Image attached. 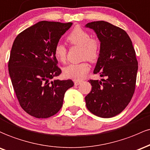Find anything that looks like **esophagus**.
<instances>
[{"label": "esophagus", "mask_w": 150, "mask_h": 150, "mask_svg": "<svg viewBox=\"0 0 150 150\" xmlns=\"http://www.w3.org/2000/svg\"><path fill=\"white\" fill-rule=\"evenodd\" d=\"M74 84L76 86H78L79 85L82 83V81H80V80H74Z\"/></svg>", "instance_id": "esophagus-1"}]
</instances>
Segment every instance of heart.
Returning <instances> with one entry per match:
<instances>
[{
  "instance_id": "obj_1",
  "label": "heart",
  "mask_w": 150,
  "mask_h": 150,
  "mask_svg": "<svg viewBox=\"0 0 150 150\" xmlns=\"http://www.w3.org/2000/svg\"><path fill=\"white\" fill-rule=\"evenodd\" d=\"M67 41L74 46L81 47L82 59H87L90 62H96L98 59L100 52V42L98 39L91 38L90 33L79 26L73 29ZM54 56L59 62L64 63L67 61V50L62 44L58 43L54 47ZM90 70V65L86 61L79 64H71L64 69V74L67 78L74 80L83 79Z\"/></svg>"
}]
</instances>
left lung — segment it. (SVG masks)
<instances>
[{
    "label": "left lung",
    "mask_w": 150,
    "mask_h": 150,
    "mask_svg": "<svg viewBox=\"0 0 150 150\" xmlns=\"http://www.w3.org/2000/svg\"><path fill=\"white\" fill-rule=\"evenodd\" d=\"M93 29L100 42V52L93 74L105 77L89 80L91 91L85 97L91 112L112 117L128 105L135 89L138 63L130 38L124 30L105 21L86 25Z\"/></svg>",
    "instance_id": "left-lung-1"
}]
</instances>
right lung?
Instances as JSON below:
<instances>
[{"label":"right lung","instance_id":"add662e5","mask_svg":"<svg viewBox=\"0 0 150 150\" xmlns=\"http://www.w3.org/2000/svg\"><path fill=\"white\" fill-rule=\"evenodd\" d=\"M72 23L40 21L20 33L13 44L8 62L12 84L22 108L37 118H47L63 105L71 79H54L62 70L54 47Z\"/></svg>","mask_w":150,"mask_h":150}]
</instances>
